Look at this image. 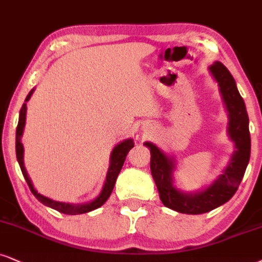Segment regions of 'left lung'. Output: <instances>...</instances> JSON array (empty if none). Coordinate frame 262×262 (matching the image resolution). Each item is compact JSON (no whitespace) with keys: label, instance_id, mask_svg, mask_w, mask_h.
Segmentation results:
<instances>
[{"label":"left lung","instance_id":"8db88e82","mask_svg":"<svg viewBox=\"0 0 262 262\" xmlns=\"http://www.w3.org/2000/svg\"><path fill=\"white\" fill-rule=\"evenodd\" d=\"M209 70L220 86L222 99L230 118L228 135L235 146L230 163L221 175L204 189L190 193L182 192L173 186L175 159L166 156L151 142L144 143L150 149V171L160 200L167 208L182 214H204L227 203L237 192L250 158L249 118L233 76L220 62L210 66Z\"/></svg>","mask_w":262,"mask_h":262}]
</instances>
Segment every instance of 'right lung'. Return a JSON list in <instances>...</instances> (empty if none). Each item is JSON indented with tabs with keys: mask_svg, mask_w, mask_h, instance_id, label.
Instances as JSON below:
<instances>
[{
	"mask_svg": "<svg viewBox=\"0 0 262 262\" xmlns=\"http://www.w3.org/2000/svg\"><path fill=\"white\" fill-rule=\"evenodd\" d=\"M34 92V90H31L29 92V95L25 98V102H28L30 99V97ZM25 116H27V104H23L20 113H19V121H18V126H17V134H15V153H17V160L19 163V166H20L23 176H24L25 181L28 182L29 188H30L31 193L36 196V199H38V202H41L42 204H45L46 206H50L57 211L63 212V214L67 215H79V214H85V212L92 211L99 206H102L104 203L108 200L109 195L112 194L113 188L115 186V181L118 179L119 172H120L122 165H124V161L126 159V156L130 151V149L134 147V141L131 138L128 140H125L120 142V143L116 146L114 149L112 151L111 156V165H109L108 169V173H106L105 177V182L104 186H103L101 194L97 196L96 199L91 200V202L83 203V204H72V203H63V202H57V200L50 199L47 196L40 194L36 189L34 188V185H32L30 177H29L27 169L24 166V148H23L21 144V136H23V131H24V126H25Z\"/></svg>",
	"mask_w": 262,
	"mask_h": 262,
	"instance_id": "right-lung-1",
	"label": "right lung"
}]
</instances>
